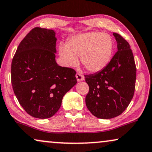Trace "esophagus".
I'll return each mask as SVG.
<instances>
[{
	"label": "esophagus",
	"mask_w": 152,
	"mask_h": 152,
	"mask_svg": "<svg viewBox=\"0 0 152 152\" xmlns=\"http://www.w3.org/2000/svg\"><path fill=\"white\" fill-rule=\"evenodd\" d=\"M76 79L78 82L79 81H82V80H84V76L83 75L80 74V73H77V74H76Z\"/></svg>",
	"instance_id": "34e87169"
}]
</instances>
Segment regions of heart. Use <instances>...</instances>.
I'll use <instances>...</instances> for the list:
<instances>
[{
	"mask_svg": "<svg viewBox=\"0 0 152 152\" xmlns=\"http://www.w3.org/2000/svg\"><path fill=\"white\" fill-rule=\"evenodd\" d=\"M59 55L64 63L74 65L80 57L83 66L90 72H100L106 67L114 53V41L107 34L90 32L70 38L67 45L59 46Z\"/></svg>",
	"mask_w": 152,
	"mask_h": 152,
	"instance_id": "obj_1",
	"label": "heart"
}]
</instances>
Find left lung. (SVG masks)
<instances>
[{
	"instance_id": "obj_1",
	"label": "left lung",
	"mask_w": 152,
	"mask_h": 152,
	"mask_svg": "<svg viewBox=\"0 0 152 152\" xmlns=\"http://www.w3.org/2000/svg\"><path fill=\"white\" fill-rule=\"evenodd\" d=\"M117 52L104 69L85 75L89 92L87 108L99 118L109 119L121 114L134 95L136 66L130 46L121 36L114 33Z\"/></svg>"
}]
</instances>
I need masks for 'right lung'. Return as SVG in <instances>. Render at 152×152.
<instances>
[{
  "instance_id": "right-lung-1",
  "label": "right lung",
  "mask_w": 152,
  "mask_h": 152,
  "mask_svg": "<svg viewBox=\"0 0 152 152\" xmlns=\"http://www.w3.org/2000/svg\"><path fill=\"white\" fill-rule=\"evenodd\" d=\"M55 31L36 27L17 48L11 65V82L20 105L30 116L48 118L77 83L76 71L55 60Z\"/></svg>"
}]
</instances>
